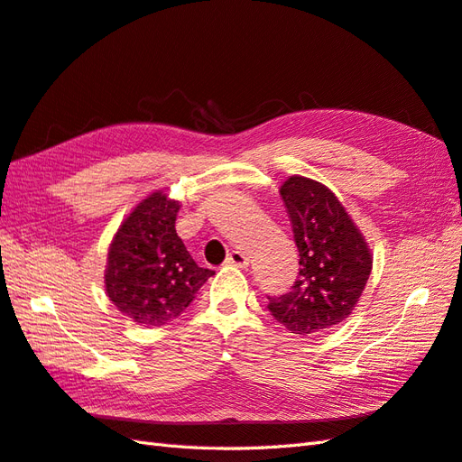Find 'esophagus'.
<instances>
[{
    "instance_id": "esophagus-1",
    "label": "esophagus",
    "mask_w": 462,
    "mask_h": 462,
    "mask_svg": "<svg viewBox=\"0 0 462 462\" xmlns=\"http://www.w3.org/2000/svg\"><path fill=\"white\" fill-rule=\"evenodd\" d=\"M226 265H234V267L245 269L247 265H250V257H247V255L242 254V252H232V254L226 257Z\"/></svg>"
}]
</instances>
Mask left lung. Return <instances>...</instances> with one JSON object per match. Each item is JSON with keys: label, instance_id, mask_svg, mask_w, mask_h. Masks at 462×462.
I'll use <instances>...</instances> for the list:
<instances>
[{"label": "left lung", "instance_id": "obj_1", "mask_svg": "<svg viewBox=\"0 0 462 462\" xmlns=\"http://www.w3.org/2000/svg\"><path fill=\"white\" fill-rule=\"evenodd\" d=\"M281 199L299 250V275L289 292L267 297V309L291 334L309 336L344 322L369 281L373 257L361 232L322 183L292 175Z\"/></svg>", "mask_w": 462, "mask_h": 462}]
</instances>
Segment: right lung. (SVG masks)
I'll return each instance as SVG.
<instances>
[{"mask_svg": "<svg viewBox=\"0 0 462 462\" xmlns=\"http://www.w3.org/2000/svg\"><path fill=\"white\" fill-rule=\"evenodd\" d=\"M180 203L153 193L130 212L109 250L105 289L140 326H163L183 314L215 271L199 267L175 232Z\"/></svg>", "mask_w": 462, "mask_h": 462, "instance_id": "add662e5", "label": "right lung"}]
</instances>
